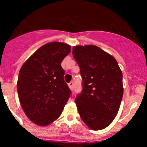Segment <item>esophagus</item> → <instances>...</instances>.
<instances>
[{
	"label": "esophagus",
	"mask_w": 147,
	"mask_h": 147,
	"mask_svg": "<svg viewBox=\"0 0 147 147\" xmlns=\"http://www.w3.org/2000/svg\"><path fill=\"white\" fill-rule=\"evenodd\" d=\"M68 86H69V89H70L71 90H73V88H74V83L72 82H69V84H68Z\"/></svg>",
	"instance_id": "obj_1"
}]
</instances>
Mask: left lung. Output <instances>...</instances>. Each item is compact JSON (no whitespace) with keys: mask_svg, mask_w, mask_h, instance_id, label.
<instances>
[{"mask_svg":"<svg viewBox=\"0 0 147 147\" xmlns=\"http://www.w3.org/2000/svg\"><path fill=\"white\" fill-rule=\"evenodd\" d=\"M72 55L82 78V90L75 99L80 116L91 129H103L119 111L122 72L115 57L97 46L73 47Z\"/></svg>","mask_w":147,"mask_h":147,"instance_id":"8db88e82","label":"left lung"}]
</instances>
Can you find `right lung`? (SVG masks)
<instances>
[{"instance_id": "right-lung-1", "label": "right lung", "mask_w": 147, "mask_h": 147, "mask_svg": "<svg viewBox=\"0 0 147 147\" xmlns=\"http://www.w3.org/2000/svg\"><path fill=\"white\" fill-rule=\"evenodd\" d=\"M70 46L53 42L40 47L23 65L17 82L19 100L33 123L46 126L57 119L71 95L64 80L63 59Z\"/></svg>"}]
</instances>
